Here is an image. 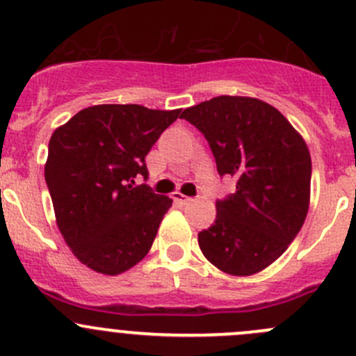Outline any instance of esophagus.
I'll return each instance as SVG.
<instances>
[{"mask_svg":"<svg viewBox=\"0 0 356 356\" xmlns=\"http://www.w3.org/2000/svg\"><path fill=\"white\" fill-rule=\"evenodd\" d=\"M173 200L177 204H179V206H186V204H190L192 202V197H186V195H183V193H179V192H175L173 193Z\"/></svg>","mask_w":356,"mask_h":356,"instance_id":"34e87169","label":"esophagus"}]
</instances>
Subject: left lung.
<instances>
[{
  "label": "left lung",
  "mask_w": 356,
  "mask_h": 356,
  "mask_svg": "<svg viewBox=\"0 0 356 356\" xmlns=\"http://www.w3.org/2000/svg\"><path fill=\"white\" fill-rule=\"evenodd\" d=\"M181 119L207 140L221 177L237 190L216 200V220L199 234V248L221 272L245 277L286 252L309 206L312 157L305 140L266 102L251 97L211 98Z\"/></svg>",
  "instance_id": "8db88e82"
}]
</instances>
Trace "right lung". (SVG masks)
Returning <instances> with one entry per match:
<instances>
[{
    "label": "right lung",
    "instance_id": "1",
    "mask_svg": "<svg viewBox=\"0 0 356 356\" xmlns=\"http://www.w3.org/2000/svg\"><path fill=\"white\" fill-rule=\"evenodd\" d=\"M181 115L136 104L83 108L54 131L44 179L63 241L88 268L119 275L142 261L173 200L135 178L145 156Z\"/></svg>",
    "mask_w": 356,
    "mask_h": 356
}]
</instances>
